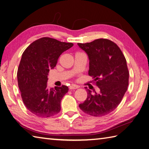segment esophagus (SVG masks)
I'll use <instances>...</instances> for the list:
<instances>
[{"label": "esophagus", "mask_w": 149, "mask_h": 149, "mask_svg": "<svg viewBox=\"0 0 149 149\" xmlns=\"http://www.w3.org/2000/svg\"><path fill=\"white\" fill-rule=\"evenodd\" d=\"M79 86H77V85H74V84H72L71 86H69V89H77L79 88Z\"/></svg>", "instance_id": "34e87169"}]
</instances>
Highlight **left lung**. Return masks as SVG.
I'll use <instances>...</instances> for the list:
<instances>
[{
  "label": "left lung",
  "mask_w": 149,
  "mask_h": 149,
  "mask_svg": "<svg viewBox=\"0 0 149 149\" xmlns=\"http://www.w3.org/2000/svg\"><path fill=\"white\" fill-rule=\"evenodd\" d=\"M77 45L88 56V74L100 89L94 95L87 89V97L79 108L94 116L106 115L117 108L127 91L129 72L125 57L118 45L107 39Z\"/></svg>",
  "instance_id": "left-lung-1"
}]
</instances>
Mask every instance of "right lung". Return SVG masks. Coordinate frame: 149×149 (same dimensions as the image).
Returning <instances> with one entry per match:
<instances>
[{"instance_id":"1","label":"right lung","mask_w":149,"mask_h":149,"mask_svg":"<svg viewBox=\"0 0 149 149\" xmlns=\"http://www.w3.org/2000/svg\"><path fill=\"white\" fill-rule=\"evenodd\" d=\"M73 45L44 37L33 42L22 53L17 74L18 86L22 101L33 114L45 118L60 112L61 101L68 87L48 89V75L60 55Z\"/></svg>"}]
</instances>
